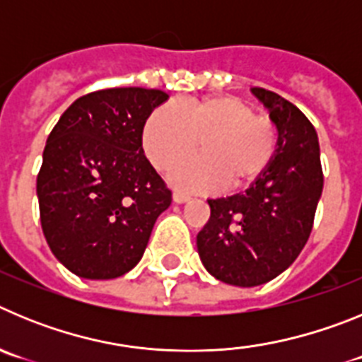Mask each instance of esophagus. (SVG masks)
<instances>
[{
  "label": "esophagus",
  "instance_id": "esophagus-1",
  "mask_svg": "<svg viewBox=\"0 0 362 362\" xmlns=\"http://www.w3.org/2000/svg\"><path fill=\"white\" fill-rule=\"evenodd\" d=\"M172 199H174V203L177 204H183V203H188V201L192 199L188 194H185V192H174V196H172Z\"/></svg>",
  "mask_w": 362,
  "mask_h": 362
}]
</instances>
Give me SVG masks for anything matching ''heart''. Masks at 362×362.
Wrapping results in <instances>:
<instances>
[{
    "label": "heart",
    "mask_w": 362,
    "mask_h": 362,
    "mask_svg": "<svg viewBox=\"0 0 362 362\" xmlns=\"http://www.w3.org/2000/svg\"><path fill=\"white\" fill-rule=\"evenodd\" d=\"M197 143L203 158L177 166L172 183L187 190L225 183L233 190L263 177L276 156L277 129L267 117L255 116L246 101L228 94L190 99L179 108L163 105L143 127V150L158 170H172L196 152Z\"/></svg>",
    "instance_id": "heart-1"
}]
</instances>
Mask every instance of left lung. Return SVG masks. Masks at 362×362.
<instances>
[{
    "mask_svg": "<svg viewBox=\"0 0 362 362\" xmlns=\"http://www.w3.org/2000/svg\"><path fill=\"white\" fill-rule=\"evenodd\" d=\"M277 129L268 170L245 192L209 199L210 219L197 233V254L210 276L233 286L276 279L305 248L322 194L317 132L279 94L252 88Z\"/></svg>",
    "mask_w": 362,
    "mask_h": 362,
    "instance_id": "left-lung-1",
    "label": "left lung"
}]
</instances>
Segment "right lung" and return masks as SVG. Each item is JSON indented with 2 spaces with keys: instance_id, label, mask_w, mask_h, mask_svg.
<instances>
[{
  "instance_id": "obj_1",
  "label": "right lung",
  "mask_w": 362,
  "mask_h": 362,
  "mask_svg": "<svg viewBox=\"0 0 362 362\" xmlns=\"http://www.w3.org/2000/svg\"><path fill=\"white\" fill-rule=\"evenodd\" d=\"M168 99L153 88H108L76 99L43 150L41 228L56 259L83 279H114L141 261L172 192L145 158L146 119Z\"/></svg>"
}]
</instances>
